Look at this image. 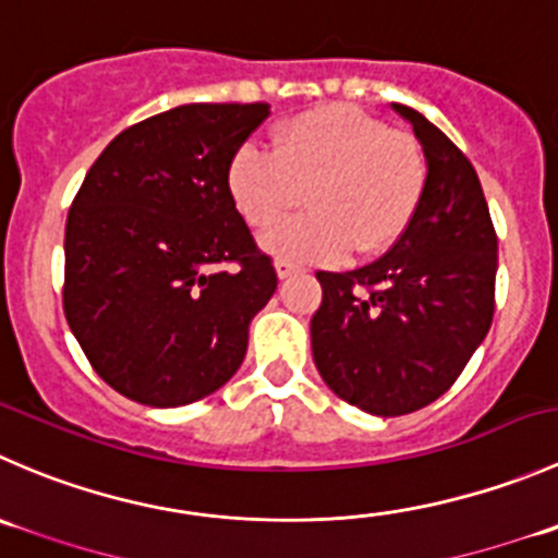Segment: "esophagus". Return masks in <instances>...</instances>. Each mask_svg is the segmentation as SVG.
Instances as JSON below:
<instances>
[{
    "label": "esophagus",
    "instance_id": "esophagus-1",
    "mask_svg": "<svg viewBox=\"0 0 558 558\" xmlns=\"http://www.w3.org/2000/svg\"><path fill=\"white\" fill-rule=\"evenodd\" d=\"M275 272H278L280 280H286L296 272V267L291 262H283V258H280V262H275Z\"/></svg>",
    "mask_w": 558,
    "mask_h": 558
}]
</instances>
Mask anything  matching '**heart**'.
<instances>
[{
	"instance_id": "heart-1",
	"label": "heart",
	"mask_w": 558,
	"mask_h": 558,
	"mask_svg": "<svg viewBox=\"0 0 558 558\" xmlns=\"http://www.w3.org/2000/svg\"><path fill=\"white\" fill-rule=\"evenodd\" d=\"M231 204L251 229H272L306 196L312 215L264 236L283 262L367 258L409 231L428 191L423 144L345 102L286 119L272 149L242 147L231 158Z\"/></svg>"
}]
</instances>
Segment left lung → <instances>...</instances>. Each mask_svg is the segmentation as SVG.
<instances>
[{"instance_id":"left-lung-1","label":"left lung","mask_w":558,"mask_h":558,"mask_svg":"<svg viewBox=\"0 0 558 558\" xmlns=\"http://www.w3.org/2000/svg\"><path fill=\"white\" fill-rule=\"evenodd\" d=\"M428 158V191L409 231L373 264L316 272L313 362L338 398L376 416L434 403L488 335L499 242L477 171L409 106L392 102Z\"/></svg>"}]
</instances>
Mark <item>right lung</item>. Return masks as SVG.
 Here are the masks:
<instances>
[{"label":"right lung","mask_w":558,"mask_h":558,"mask_svg":"<svg viewBox=\"0 0 558 558\" xmlns=\"http://www.w3.org/2000/svg\"><path fill=\"white\" fill-rule=\"evenodd\" d=\"M267 117V102L155 113L122 130L75 193L64 318L97 376L135 403L171 409L223 387L278 289L226 185Z\"/></svg>","instance_id":"right-lung-1"}]
</instances>
